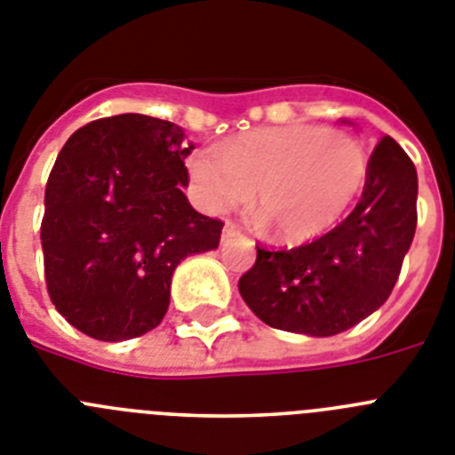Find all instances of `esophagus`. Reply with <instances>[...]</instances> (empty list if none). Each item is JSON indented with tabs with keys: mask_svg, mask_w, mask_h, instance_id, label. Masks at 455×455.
<instances>
[{
	"mask_svg": "<svg viewBox=\"0 0 455 455\" xmlns=\"http://www.w3.org/2000/svg\"><path fill=\"white\" fill-rule=\"evenodd\" d=\"M235 235H238V227H235V224H231V222H227V224H224V231H222V243H227V240L235 238Z\"/></svg>",
	"mask_w": 455,
	"mask_h": 455,
	"instance_id": "1",
	"label": "esophagus"
}]
</instances>
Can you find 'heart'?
Returning <instances> with one entry per match:
<instances>
[{"label": "heart", "mask_w": 455, "mask_h": 455, "mask_svg": "<svg viewBox=\"0 0 455 455\" xmlns=\"http://www.w3.org/2000/svg\"><path fill=\"white\" fill-rule=\"evenodd\" d=\"M208 212L240 208L253 196L259 222L279 243L302 244L330 231L369 176L357 140L318 125H276L238 134L222 151H199L188 164Z\"/></svg>", "instance_id": "heart-1"}]
</instances>
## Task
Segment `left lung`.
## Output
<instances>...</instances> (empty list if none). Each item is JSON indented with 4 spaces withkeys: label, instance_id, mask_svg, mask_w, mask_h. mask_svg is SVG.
Segmentation results:
<instances>
[{
    "label": "left lung",
    "instance_id": "left-lung-1",
    "mask_svg": "<svg viewBox=\"0 0 455 455\" xmlns=\"http://www.w3.org/2000/svg\"><path fill=\"white\" fill-rule=\"evenodd\" d=\"M417 189L412 160L385 137L362 199L337 228L295 250L256 247L254 267L238 282L247 307L266 325L307 337H334L364 321L401 275L417 228Z\"/></svg>",
    "mask_w": 455,
    "mask_h": 455
}]
</instances>
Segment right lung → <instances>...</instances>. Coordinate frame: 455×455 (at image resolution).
Returning a JSON list of instances; mask_svg holds the SVG:
<instances>
[{"label":"right lung","instance_id":"add662e5","mask_svg":"<svg viewBox=\"0 0 455 455\" xmlns=\"http://www.w3.org/2000/svg\"><path fill=\"white\" fill-rule=\"evenodd\" d=\"M195 144L146 114L100 118L70 134L45 188L47 293L86 337L128 341L169 309L180 260L217 250L224 224L189 205Z\"/></svg>","mask_w":455,"mask_h":455}]
</instances>
